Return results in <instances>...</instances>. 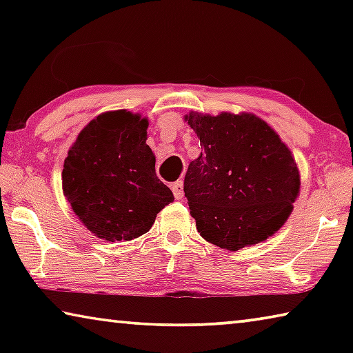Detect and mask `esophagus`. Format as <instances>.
Instances as JSON below:
<instances>
[{"label":"esophagus","instance_id":"obj_1","mask_svg":"<svg viewBox=\"0 0 353 353\" xmlns=\"http://www.w3.org/2000/svg\"><path fill=\"white\" fill-rule=\"evenodd\" d=\"M171 190L172 193H174V198L176 199H182L183 198V182L182 181H177L171 185Z\"/></svg>","mask_w":353,"mask_h":353}]
</instances>
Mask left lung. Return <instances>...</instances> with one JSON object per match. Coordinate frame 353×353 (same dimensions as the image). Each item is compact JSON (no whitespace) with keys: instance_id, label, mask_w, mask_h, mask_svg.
Returning a JSON list of instances; mask_svg holds the SVG:
<instances>
[{"instance_id":"left-lung-1","label":"left lung","mask_w":353,"mask_h":353,"mask_svg":"<svg viewBox=\"0 0 353 353\" xmlns=\"http://www.w3.org/2000/svg\"><path fill=\"white\" fill-rule=\"evenodd\" d=\"M202 152L190 163L183 191L198 232L214 246L240 250L265 241L290 216L301 181L291 151L250 113L191 112Z\"/></svg>"}]
</instances>
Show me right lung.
I'll list each match as a JSON object with an SVG mask.
<instances>
[{
  "mask_svg": "<svg viewBox=\"0 0 353 353\" xmlns=\"http://www.w3.org/2000/svg\"><path fill=\"white\" fill-rule=\"evenodd\" d=\"M146 129L148 119L140 115L103 113L81 130L65 159V198L101 240L113 243L146 234L157 213L174 201L155 174Z\"/></svg>",
  "mask_w": 353,
  "mask_h": 353,
  "instance_id": "add662e5",
  "label": "right lung"
}]
</instances>
